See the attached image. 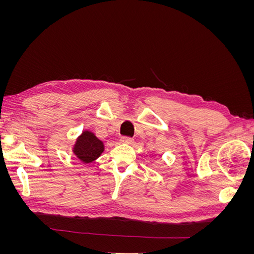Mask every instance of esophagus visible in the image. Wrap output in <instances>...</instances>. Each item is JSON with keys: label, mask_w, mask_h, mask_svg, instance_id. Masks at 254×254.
<instances>
[{"label": "esophagus", "mask_w": 254, "mask_h": 254, "mask_svg": "<svg viewBox=\"0 0 254 254\" xmlns=\"http://www.w3.org/2000/svg\"><path fill=\"white\" fill-rule=\"evenodd\" d=\"M121 141L123 143H126V144H132L133 143V139H132V137H130V136H123Z\"/></svg>", "instance_id": "esophagus-1"}]
</instances>
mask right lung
Wrapping results in <instances>:
<instances>
[{
    "label": "right lung",
    "instance_id": "right-lung-1",
    "mask_svg": "<svg viewBox=\"0 0 254 254\" xmlns=\"http://www.w3.org/2000/svg\"><path fill=\"white\" fill-rule=\"evenodd\" d=\"M104 151V144L90 131H83L75 144L74 153L82 162H92Z\"/></svg>",
    "mask_w": 254,
    "mask_h": 254
}]
</instances>
